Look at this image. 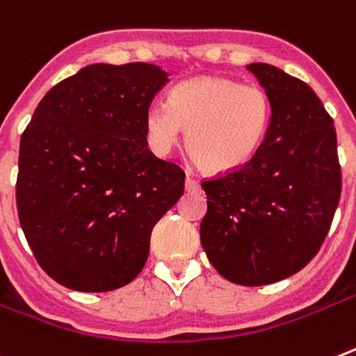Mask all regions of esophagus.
<instances>
[{
    "label": "esophagus",
    "instance_id": "obj_1",
    "mask_svg": "<svg viewBox=\"0 0 356 356\" xmlns=\"http://www.w3.org/2000/svg\"><path fill=\"white\" fill-rule=\"evenodd\" d=\"M184 186H186L188 192H199V188H201L199 186V181H195L190 173L186 175V183H184Z\"/></svg>",
    "mask_w": 356,
    "mask_h": 356
}]
</instances>
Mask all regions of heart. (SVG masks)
Wrapping results in <instances>:
<instances>
[{"label": "heart", "mask_w": 356, "mask_h": 356, "mask_svg": "<svg viewBox=\"0 0 356 356\" xmlns=\"http://www.w3.org/2000/svg\"><path fill=\"white\" fill-rule=\"evenodd\" d=\"M271 119L270 94L255 83L202 76L179 83L170 104L146 110L148 141L157 154L172 152L183 128L190 150L210 172H232L252 159Z\"/></svg>", "instance_id": "b5f03b06"}]
</instances>
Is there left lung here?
Returning <instances> with one entry per match:
<instances>
[{"label": "left lung", "instance_id": "8db88e82", "mask_svg": "<svg viewBox=\"0 0 356 356\" xmlns=\"http://www.w3.org/2000/svg\"><path fill=\"white\" fill-rule=\"evenodd\" d=\"M270 94L264 141L244 166L202 183L208 211L201 244L229 282L264 286L288 279L316 255L340 199L333 119L304 81L252 63Z\"/></svg>", "mask_w": 356, "mask_h": 356}]
</instances>
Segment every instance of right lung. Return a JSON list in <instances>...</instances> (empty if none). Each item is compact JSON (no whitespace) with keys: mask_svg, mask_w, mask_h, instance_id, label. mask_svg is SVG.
Returning a JSON list of instances; mask_svg holds the SVG:
<instances>
[{"mask_svg":"<svg viewBox=\"0 0 356 356\" xmlns=\"http://www.w3.org/2000/svg\"><path fill=\"white\" fill-rule=\"evenodd\" d=\"M166 83L168 72L150 63L88 65L44 94L21 136V229L65 288L132 282L152 229L183 195V170L146 141V110Z\"/></svg>","mask_w":356,"mask_h":356,"instance_id":"add662e5","label":"right lung"}]
</instances>
